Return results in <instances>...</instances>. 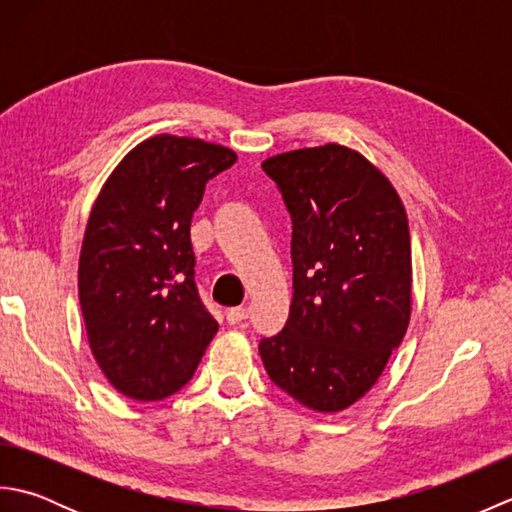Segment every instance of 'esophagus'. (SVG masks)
I'll return each mask as SVG.
<instances>
[{"instance_id": "obj_1", "label": "esophagus", "mask_w": 512, "mask_h": 512, "mask_svg": "<svg viewBox=\"0 0 512 512\" xmlns=\"http://www.w3.org/2000/svg\"><path fill=\"white\" fill-rule=\"evenodd\" d=\"M248 314H250V310L248 308H231L226 312V321L231 323V325H239V323H244L246 319H248Z\"/></svg>"}]
</instances>
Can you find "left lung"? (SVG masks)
<instances>
[{
  "mask_svg": "<svg viewBox=\"0 0 512 512\" xmlns=\"http://www.w3.org/2000/svg\"><path fill=\"white\" fill-rule=\"evenodd\" d=\"M292 217V303L259 341L270 380L308 409L343 411L383 374L411 317V242L396 189L343 145L262 162Z\"/></svg>",
  "mask_w": 512,
  "mask_h": 512,
  "instance_id": "left-lung-1",
  "label": "left lung"
}]
</instances>
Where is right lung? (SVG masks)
Listing matches in <instances>:
<instances>
[{"instance_id": "right-lung-1", "label": "right lung", "mask_w": 512, "mask_h": 512, "mask_svg": "<svg viewBox=\"0 0 512 512\" xmlns=\"http://www.w3.org/2000/svg\"><path fill=\"white\" fill-rule=\"evenodd\" d=\"M237 154L160 134L121 160L96 198L79 299L96 363L123 396L162 400L191 380L217 321L193 279L191 217Z\"/></svg>"}]
</instances>
